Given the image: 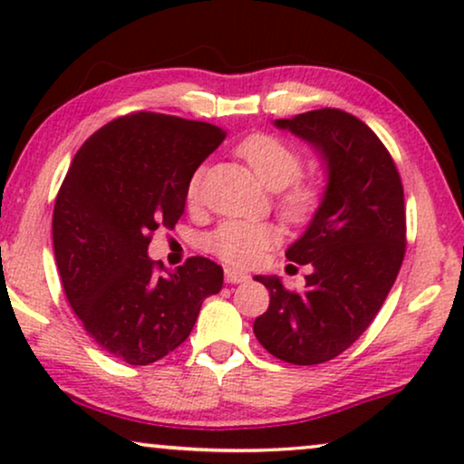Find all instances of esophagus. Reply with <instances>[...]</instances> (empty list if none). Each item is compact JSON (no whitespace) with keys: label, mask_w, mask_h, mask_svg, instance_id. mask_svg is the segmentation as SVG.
<instances>
[{"label":"esophagus","mask_w":464,"mask_h":464,"mask_svg":"<svg viewBox=\"0 0 464 464\" xmlns=\"http://www.w3.org/2000/svg\"><path fill=\"white\" fill-rule=\"evenodd\" d=\"M226 281L227 283H245V281H249V275H245V272H238V270H234V268H226Z\"/></svg>","instance_id":"esophagus-1"}]
</instances>
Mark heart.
Wrapping results in <instances>:
<instances>
[{"instance_id": "b5f03b06", "label": "heart", "mask_w": 464, "mask_h": 464, "mask_svg": "<svg viewBox=\"0 0 464 464\" xmlns=\"http://www.w3.org/2000/svg\"><path fill=\"white\" fill-rule=\"evenodd\" d=\"M238 156L249 164L257 181L268 189H281L278 211L289 221H306L321 202V188L314 181L300 179L302 156L294 145L275 135L246 137L237 148ZM202 170H196L188 183V198L196 200L200 192ZM278 234L270 224L249 221H226L208 237V246L215 256L232 266H253L276 245Z\"/></svg>"}]
</instances>
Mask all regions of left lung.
Listing matches in <instances>:
<instances>
[{"instance_id":"left-lung-1","label":"left lung","mask_w":464,"mask_h":464,"mask_svg":"<svg viewBox=\"0 0 464 464\" xmlns=\"http://www.w3.org/2000/svg\"><path fill=\"white\" fill-rule=\"evenodd\" d=\"M275 126L319 151L327 186L306 232L285 253L313 266L306 289L256 276L270 291V306L253 334L276 359L319 365L370 327L395 283L405 256L403 186L389 150L353 113L325 107Z\"/></svg>"}]
</instances>
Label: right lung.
<instances>
[{
  "label": "right lung",
  "instance_id": "obj_1",
  "mask_svg": "<svg viewBox=\"0 0 464 464\" xmlns=\"http://www.w3.org/2000/svg\"><path fill=\"white\" fill-rule=\"evenodd\" d=\"M224 137L167 113L116 118L86 139L56 194L53 243L67 300L88 335L129 365L173 353L224 285L207 257L167 275L148 257L151 234L173 230L189 179Z\"/></svg>",
  "mask_w": 464,
  "mask_h": 464
}]
</instances>
